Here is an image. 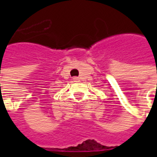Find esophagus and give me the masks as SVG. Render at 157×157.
<instances>
[{
  "instance_id": "obj_1",
  "label": "esophagus",
  "mask_w": 157,
  "mask_h": 157,
  "mask_svg": "<svg viewBox=\"0 0 157 157\" xmlns=\"http://www.w3.org/2000/svg\"><path fill=\"white\" fill-rule=\"evenodd\" d=\"M74 80H75V81H77V80H78V77H74Z\"/></svg>"
}]
</instances>
